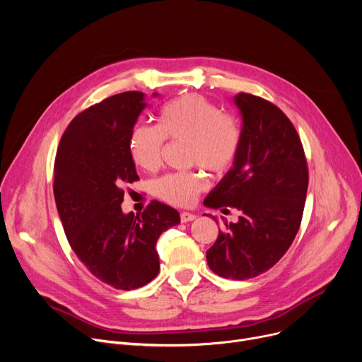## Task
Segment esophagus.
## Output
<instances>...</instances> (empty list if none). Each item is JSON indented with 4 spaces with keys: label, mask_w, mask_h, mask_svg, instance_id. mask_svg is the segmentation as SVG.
<instances>
[{
    "label": "esophagus",
    "mask_w": 362,
    "mask_h": 362,
    "mask_svg": "<svg viewBox=\"0 0 362 362\" xmlns=\"http://www.w3.org/2000/svg\"><path fill=\"white\" fill-rule=\"evenodd\" d=\"M195 218H197L195 214H191V213H180V221H182V223L192 221V220H195Z\"/></svg>",
    "instance_id": "34e87169"
}]
</instances>
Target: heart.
Wrapping results in <instances>:
<instances>
[{"label": "heart", "mask_w": 362, "mask_h": 362, "mask_svg": "<svg viewBox=\"0 0 362 362\" xmlns=\"http://www.w3.org/2000/svg\"><path fill=\"white\" fill-rule=\"evenodd\" d=\"M167 141H186V163L206 168L216 176L229 171L240 151L242 127L229 112L198 93H187L161 107L157 126L136 124L129 136L133 163L156 171L163 163ZM206 179L198 170L168 173L152 183V194L161 201L187 206L205 191Z\"/></svg>", "instance_id": "obj_1"}]
</instances>
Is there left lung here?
Returning <instances> with one entry per match:
<instances>
[{"label": "left lung", "mask_w": 362, "mask_h": 362, "mask_svg": "<svg viewBox=\"0 0 362 362\" xmlns=\"http://www.w3.org/2000/svg\"><path fill=\"white\" fill-rule=\"evenodd\" d=\"M239 156L204 204L239 211L227 223L206 262L224 277L246 280L270 270L286 254L299 230L308 189V164L292 122L273 103L240 92Z\"/></svg>", "instance_id": "1"}]
</instances>
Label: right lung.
<instances>
[{
	"label": "right lung",
	"instance_id": "1",
	"mask_svg": "<svg viewBox=\"0 0 362 362\" xmlns=\"http://www.w3.org/2000/svg\"><path fill=\"white\" fill-rule=\"evenodd\" d=\"M144 93L112 95L79 112L64 130L54 163V198L67 240L85 267L114 289L145 286L160 272L156 243L179 213L151 201L123 214V186L139 180L129 136Z\"/></svg>",
	"mask_w": 362,
	"mask_h": 362
}]
</instances>
